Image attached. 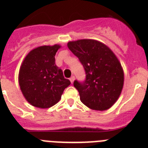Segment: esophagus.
I'll return each instance as SVG.
<instances>
[{"label": "esophagus", "instance_id": "1", "mask_svg": "<svg viewBox=\"0 0 148 148\" xmlns=\"http://www.w3.org/2000/svg\"><path fill=\"white\" fill-rule=\"evenodd\" d=\"M74 80H75V77H74V76H72L71 78H70V82H71L72 84L74 82Z\"/></svg>", "mask_w": 148, "mask_h": 148}]
</instances>
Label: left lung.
Segmentation results:
<instances>
[{
    "instance_id": "left-lung-1",
    "label": "left lung",
    "mask_w": 148,
    "mask_h": 148,
    "mask_svg": "<svg viewBox=\"0 0 148 148\" xmlns=\"http://www.w3.org/2000/svg\"><path fill=\"white\" fill-rule=\"evenodd\" d=\"M67 47L84 67L86 80L74 81L80 100L96 111H105L115 103L124 84V72L113 51L95 40L70 41Z\"/></svg>"
}]
</instances>
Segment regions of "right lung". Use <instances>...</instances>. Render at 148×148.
Masks as SVG:
<instances>
[{
    "mask_svg": "<svg viewBox=\"0 0 148 148\" xmlns=\"http://www.w3.org/2000/svg\"><path fill=\"white\" fill-rule=\"evenodd\" d=\"M61 45H42L32 50L24 59L18 81L24 97L40 108L53 106L60 101L70 81L55 64V55Z\"/></svg>",
    "mask_w": 148,
    "mask_h": 148,
    "instance_id": "right-lung-1",
    "label": "right lung"
}]
</instances>
